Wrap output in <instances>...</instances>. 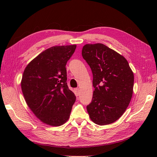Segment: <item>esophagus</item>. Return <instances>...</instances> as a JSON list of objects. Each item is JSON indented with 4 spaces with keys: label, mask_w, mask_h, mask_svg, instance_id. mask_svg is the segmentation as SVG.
Returning <instances> with one entry per match:
<instances>
[{
    "label": "esophagus",
    "mask_w": 157,
    "mask_h": 157,
    "mask_svg": "<svg viewBox=\"0 0 157 157\" xmlns=\"http://www.w3.org/2000/svg\"><path fill=\"white\" fill-rule=\"evenodd\" d=\"M74 93H75V95H76V96L79 95V94H80L79 89V88H76L75 90H74Z\"/></svg>",
    "instance_id": "1"
}]
</instances>
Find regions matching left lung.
<instances>
[{
    "label": "left lung",
    "mask_w": 157,
    "mask_h": 157,
    "mask_svg": "<svg viewBox=\"0 0 157 157\" xmlns=\"http://www.w3.org/2000/svg\"><path fill=\"white\" fill-rule=\"evenodd\" d=\"M82 56L92 70L95 88L92 102L86 106L90 118L98 125L114 123L130 102L133 72L124 57L101 43L85 45Z\"/></svg>",
    "instance_id": "left-lung-1"
}]
</instances>
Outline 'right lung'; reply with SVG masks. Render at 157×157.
I'll list each match as a JSON object with an SVG mask.
<instances>
[{
  "mask_svg": "<svg viewBox=\"0 0 157 157\" xmlns=\"http://www.w3.org/2000/svg\"><path fill=\"white\" fill-rule=\"evenodd\" d=\"M76 45L49 48L25 69L21 87L31 111L41 121L60 126L70 117L76 96L69 89L65 65Z\"/></svg>",
  "mask_w": 157,
  "mask_h": 157,
  "instance_id": "right-lung-1",
  "label": "right lung"
}]
</instances>
